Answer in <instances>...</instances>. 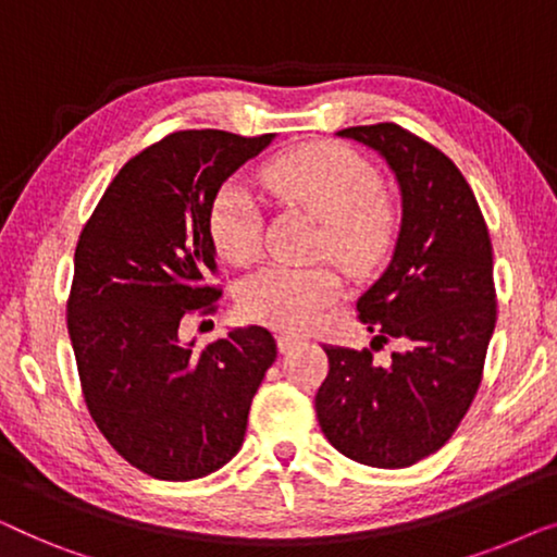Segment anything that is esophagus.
Here are the masks:
<instances>
[{"label":"esophagus","mask_w":557,"mask_h":557,"mask_svg":"<svg viewBox=\"0 0 557 557\" xmlns=\"http://www.w3.org/2000/svg\"><path fill=\"white\" fill-rule=\"evenodd\" d=\"M276 345H278V352L286 355V352H292L296 345H301V337L284 332V334H278V337H276Z\"/></svg>","instance_id":"34e87169"}]
</instances>
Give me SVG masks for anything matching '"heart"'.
<instances>
[{"instance_id": "heart-1", "label": "heart", "mask_w": 557, "mask_h": 557, "mask_svg": "<svg viewBox=\"0 0 557 557\" xmlns=\"http://www.w3.org/2000/svg\"><path fill=\"white\" fill-rule=\"evenodd\" d=\"M263 185L278 200L299 205L322 223L319 250L349 273H368L393 246L395 212L380 193L370 159L332 141L301 144L263 164ZM212 246L227 263L248 265L261 256L263 205L253 187L231 180L210 205ZM330 265H269L243 281L238 307L250 322L273 330H307L339 296Z\"/></svg>"}]
</instances>
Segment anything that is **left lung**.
<instances>
[{"label":"left lung","instance_id":"8db88e82","mask_svg":"<svg viewBox=\"0 0 557 557\" xmlns=\"http://www.w3.org/2000/svg\"><path fill=\"white\" fill-rule=\"evenodd\" d=\"M337 136L377 151L398 182V240L357 311L375 332L370 347L398 338L404 349L377 366L368 347H324L330 375L314 408L347 459L403 469L451 438L482 383L497 322L490 231L469 182L429 141L398 124Z\"/></svg>","mask_w":557,"mask_h":557}]
</instances>
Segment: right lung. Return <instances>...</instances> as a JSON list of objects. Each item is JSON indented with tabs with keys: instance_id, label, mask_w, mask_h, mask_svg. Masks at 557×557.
<instances>
[{
	"instance_id": "1",
	"label": "right lung",
	"mask_w": 557,
	"mask_h": 557,
	"mask_svg": "<svg viewBox=\"0 0 557 557\" xmlns=\"http://www.w3.org/2000/svg\"><path fill=\"white\" fill-rule=\"evenodd\" d=\"M273 134L174 132L121 166L83 227L67 334L83 398L106 441L164 482L208 476L238 454L250 400L276 360L263 326H235L197 347L182 317L220 292L210 205Z\"/></svg>"
}]
</instances>
